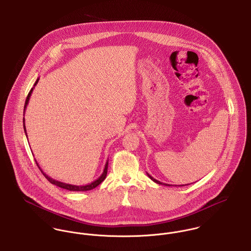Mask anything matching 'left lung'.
Listing matches in <instances>:
<instances>
[{
  "label": "left lung",
  "mask_w": 251,
  "mask_h": 251,
  "mask_svg": "<svg viewBox=\"0 0 251 251\" xmlns=\"http://www.w3.org/2000/svg\"><path fill=\"white\" fill-rule=\"evenodd\" d=\"M148 176H149V177H150V178H151V180H153V181H154V182H155V183H157V184H161V185H166V186H170V185H169V184H166V183H163V182H160V181H159V180H157V179H155V178H153V177H152V176H151V175H149V174H148ZM186 185H187V184H186ZM178 186H183V185H178Z\"/></svg>",
  "instance_id": "left-lung-1"
}]
</instances>
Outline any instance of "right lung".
Masks as SVG:
<instances>
[{
    "instance_id": "add662e5",
    "label": "right lung",
    "mask_w": 251,
    "mask_h": 251,
    "mask_svg": "<svg viewBox=\"0 0 251 251\" xmlns=\"http://www.w3.org/2000/svg\"><path fill=\"white\" fill-rule=\"evenodd\" d=\"M38 81H39V78H38V79H37V81L35 82L34 87L37 85ZM34 87L30 90V92H29V94H28V96H27V98H26L25 105H24V113H25V109H26L27 104H28L29 100H30V97H31V95H32V92H33V90H34ZM23 127H24V131H25V134H26V137H27L26 127H25V119H24V118H23ZM36 163H37V165H38L39 169L41 170V172L43 173V175L46 176V178H47L50 183L54 184V185H56V186H59V187H61V188H64V189L70 190V191H88V190H91V189H93V188L97 187L99 184H100V183L103 181V179L105 178L106 174H107V165H108V161H106V163H105V165H104V169H103L102 174L100 175L99 178H97V179H96V180H94L93 182H91V183H89V184H86V185H73V184L64 183V182H61V181H58V180H55V179L51 178L50 176H49L47 174H45V173L43 172V170L40 168V166H39V164H38V162H37V161H36Z\"/></svg>"
}]
</instances>
